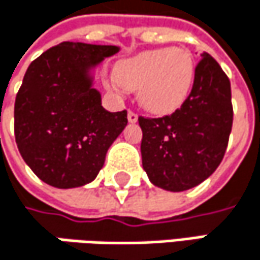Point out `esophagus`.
<instances>
[{
    "mask_svg": "<svg viewBox=\"0 0 260 260\" xmlns=\"http://www.w3.org/2000/svg\"><path fill=\"white\" fill-rule=\"evenodd\" d=\"M137 119H138L137 113H135V111H132V110H129V111H128V120H129L131 123H135V122H137Z\"/></svg>",
    "mask_w": 260,
    "mask_h": 260,
    "instance_id": "obj_1",
    "label": "esophagus"
}]
</instances>
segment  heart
I'll return each instance as SVG.
<instances>
[{
	"label": "heart",
	"instance_id": "heart-1",
	"mask_svg": "<svg viewBox=\"0 0 260 260\" xmlns=\"http://www.w3.org/2000/svg\"><path fill=\"white\" fill-rule=\"evenodd\" d=\"M194 79V60L182 48H162L123 60L116 71L119 88L140 90L141 105L155 114H167L186 99Z\"/></svg>",
	"mask_w": 260,
	"mask_h": 260
}]
</instances>
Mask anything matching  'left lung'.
Segmentation results:
<instances>
[{"instance_id":"obj_1","label":"left lung","mask_w":260,"mask_h":260,"mask_svg":"<svg viewBox=\"0 0 260 260\" xmlns=\"http://www.w3.org/2000/svg\"><path fill=\"white\" fill-rule=\"evenodd\" d=\"M232 122L231 81L203 52L181 107L169 116L138 117L143 169L150 182L169 191H185L209 178L226 153Z\"/></svg>"}]
</instances>
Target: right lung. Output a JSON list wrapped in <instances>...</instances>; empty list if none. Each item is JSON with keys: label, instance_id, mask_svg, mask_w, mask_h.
I'll list each match as a JSON object with an SVG mask.
<instances>
[{"label": "right lung", "instance_id": "right-lung-1", "mask_svg": "<svg viewBox=\"0 0 260 260\" xmlns=\"http://www.w3.org/2000/svg\"><path fill=\"white\" fill-rule=\"evenodd\" d=\"M117 51L113 45L63 42L28 66L15 101V138L45 183L75 188L93 181L125 129L126 110L107 111L87 74Z\"/></svg>", "mask_w": 260, "mask_h": 260}]
</instances>
